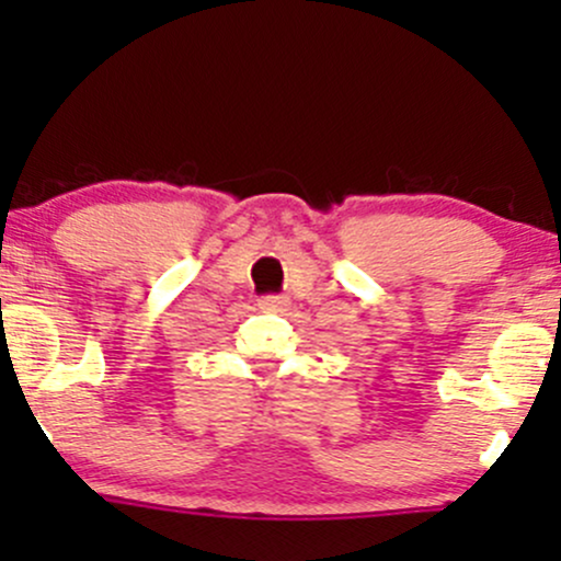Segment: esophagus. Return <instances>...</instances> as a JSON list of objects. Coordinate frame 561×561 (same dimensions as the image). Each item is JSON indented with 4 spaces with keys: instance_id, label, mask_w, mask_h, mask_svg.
Here are the masks:
<instances>
[{
    "instance_id": "1",
    "label": "esophagus",
    "mask_w": 561,
    "mask_h": 561,
    "mask_svg": "<svg viewBox=\"0 0 561 561\" xmlns=\"http://www.w3.org/2000/svg\"><path fill=\"white\" fill-rule=\"evenodd\" d=\"M259 306L263 308V311L282 313V311H287V308H289V298H285V295H266V298L259 300Z\"/></svg>"
}]
</instances>
